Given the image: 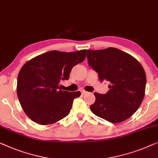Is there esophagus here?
I'll return each mask as SVG.
<instances>
[{
    "mask_svg": "<svg viewBox=\"0 0 158 158\" xmlns=\"http://www.w3.org/2000/svg\"><path fill=\"white\" fill-rule=\"evenodd\" d=\"M81 94H83V95H84V94H87L89 93L88 91H84V90H81Z\"/></svg>",
    "mask_w": 158,
    "mask_h": 158,
    "instance_id": "obj_1",
    "label": "esophagus"
}]
</instances>
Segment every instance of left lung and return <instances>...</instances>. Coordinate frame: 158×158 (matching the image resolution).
Listing matches in <instances>:
<instances>
[{"mask_svg":"<svg viewBox=\"0 0 158 158\" xmlns=\"http://www.w3.org/2000/svg\"><path fill=\"white\" fill-rule=\"evenodd\" d=\"M89 64L101 81L110 83L106 94L94 93L90 106L96 116L110 123H121L138 109L145 96L146 76L140 63L129 54L114 48L87 50Z\"/></svg>","mask_w":158,"mask_h":158,"instance_id":"1","label":"left lung"}]
</instances>
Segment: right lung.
Masks as SVG:
<instances>
[{
	"mask_svg": "<svg viewBox=\"0 0 158 158\" xmlns=\"http://www.w3.org/2000/svg\"><path fill=\"white\" fill-rule=\"evenodd\" d=\"M86 49L64 52L53 50L27 61L18 76L17 94L24 112L32 121L49 125L69 114L79 91L60 89L61 80L69 79L73 67L85 60Z\"/></svg>",
	"mask_w": 158,
	"mask_h": 158,
	"instance_id": "right-lung-1",
	"label": "right lung"
}]
</instances>
